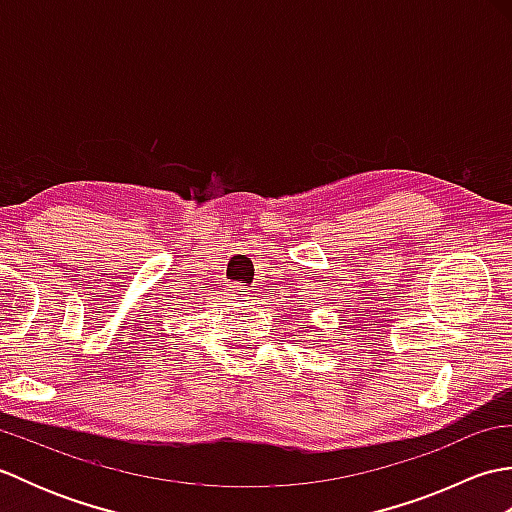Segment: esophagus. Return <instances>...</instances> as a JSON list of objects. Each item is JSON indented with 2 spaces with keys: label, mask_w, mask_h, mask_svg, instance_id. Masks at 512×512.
<instances>
[{
  "label": "esophagus",
  "mask_w": 512,
  "mask_h": 512,
  "mask_svg": "<svg viewBox=\"0 0 512 512\" xmlns=\"http://www.w3.org/2000/svg\"><path fill=\"white\" fill-rule=\"evenodd\" d=\"M233 292H235V299H248V295H250L246 286H235Z\"/></svg>",
  "instance_id": "1"
}]
</instances>
